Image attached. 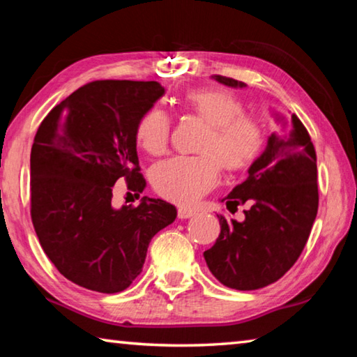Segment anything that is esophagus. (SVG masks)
Segmentation results:
<instances>
[{"instance_id": "34e87169", "label": "esophagus", "mask_w": 357, "mask_h": 357, "mask_svg": "<svg viewBox=\"0 0 357 357\" xmlns=\"http://www.w3.org/2000/svg\"><path fill=\"white\" fill-rule=\"evenodd\" d=\"M195 215V211L187 209V208H179L178 209V217L179 219H190V217Z\"/></svg>"}]
</instances>
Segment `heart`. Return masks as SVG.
I'll use <instances>...</instances> for the list:
<instances>
[{
  "instance_id": "1",
  "label": "heart",
  "mask_w": 357,
  "mask_h": 357,
  "mask_svg": "<svg viewBox=\"0 0 357 357\" xmlns=\"http://www.w3.org/2000/svg\"><path fill=\"white\" fill-rule=\"evenodd\" d=\"M189 110L209 128L200 144L202 155L173 157L155 165L151 181L155 192L178 204H193L219 181V164L228 172L244 170L255 162L264 144L257 119L244 114L236 96L219 88L187 94ZM138 144L151 155H162L170 142V118L160 108L143 114L137 126Z\"/></svg>"
}]
</instances>
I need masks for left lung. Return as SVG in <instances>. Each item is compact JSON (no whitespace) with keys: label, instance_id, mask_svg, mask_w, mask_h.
I'll return each instance as SVG.
<instances>
[{"label":"left lung","instance_id":"1","mask_svg":"<svg viewBox=\"0 0 357 357\" xmlns=\"http://www.w3.org/2000/svg\"><path fill=\"white\" fill-rule=\"evenodd\" d=\"M229 88L243 82L213 77ZM279 132L268 138L249 176L223 198L234 213L245 204L244 220L217 215L220 234L203 253L211 273L228 288L249 291L274 283L304 250L318 213L317 154L299 118L273 112Z\"/></svg>","mask_w":357,"mask_h":357}]
</instances>
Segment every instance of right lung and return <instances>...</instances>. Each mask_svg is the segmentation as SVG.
Returning a JSON list of instances; mask_svg holds the SVG:
<instances>
[{
    "mask_svg": "<svg viewBox=\"0 0 357 357\" xmlns=\"http://www.w3.org/2000/svg\"><path fill=\"white\" fill-rule=\"evenodd\" d=\"M165 94L157 82L98 80L47 114L31 148V219L45 255L66 279L118 293L142 273L151 239L176 208L143 197L114 208L113 185L146 187L138 167L137 126Z\"/></svg>",
    "mask_w": 357,
    "mask_h": 357,
    "instance_id": "add662e5",
    "label": "right lung"
}]
</instances>
